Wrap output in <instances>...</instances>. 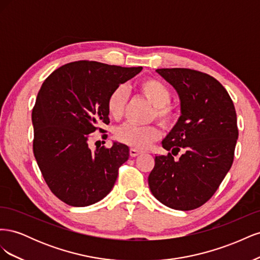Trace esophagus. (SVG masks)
Returning <instances> with one entry per match:
<instances>
[{"label":"esophagus","mask_w":260,"mask_h":260,"mask_svg":"<svg viewBox=\"0 0 260 260\" xmlns=\"http://www.w3.org/2000/svg\"><path fill=\"white\" fill-rule=\"evenodd\" d=\"M142 153H143L142 151H138L137 148H130V156L131 157H136V156L142 154Z\"/></svg>","instance_id":"esophagus-1"}]
</instances>
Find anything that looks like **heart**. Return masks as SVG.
Here are the masks:
<instances>
[{
	"mask_svg": "<svg viewBox=\"0 0 260 260\" xmlns=\"http://www.w3.org/2000/svg\"><path fill=\"white\" fill-rule=\"evenodd\" d=\"M140 91L155 109L154 115L162 124H170L175 120V109L169 105L171 93L159 80L145 79L139 84ZM127 102V91L122 85L114 89L107 99V111L113 118H119ZM116 138L119 142L138 149H144L160 137V131L155 125H138L127 122L116 130Z\"/></svg>",
	"mask_w": 260,
	"mask_h": 260,
	"instance_id": "b5f03b06",
	"label": "heart"
}]
</instances>
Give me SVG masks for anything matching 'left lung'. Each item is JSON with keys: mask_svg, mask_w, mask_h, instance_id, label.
Segmentation results:
<instances>
[{"mask_svg": "<svg viewBox=\"0 0 260 260\" xmlns=\"http://www.w3.org/2000/svg\"><path fill=\"white\" fill-rule=\"evenodd\" d=\"M177 91L180 117L156 155L149 190L164 205L192 210L215 194L230 170L239 137L237 113L222 84L187 68L156 69ZM183 155L175 160L172 154Z\"/></svg>", "mask_w": 260, "mask_h": 260, "instance_id": "1", "label": "left lung"}]
</instances>
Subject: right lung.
I'll use <instances>...</instances> for the list:
<instances>
[{
  "label": "right lung",
  "instance_id": "add662e5",
  "mask_svg": "<svg viewBox=\"0 0 260 260\" xmlns=\"http://www.w3.org/2000/svg\"><path fill=\"white\" fill-rule=\"evenodd\" d=\"M141 70L80 60L59 67L43 82L31 116L34 154L50 190L67 205L89 206L112 191L129 147L114 142L91 151L89 135L109 122L111 92Z\"/></svg>",
  "mask_w": 260,
  "mask_h": 260
}]
</instances>
